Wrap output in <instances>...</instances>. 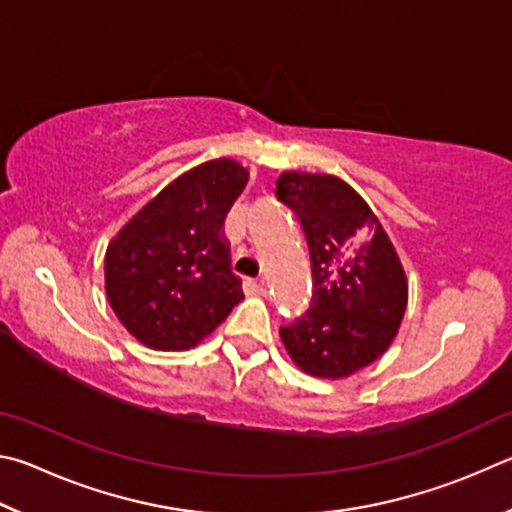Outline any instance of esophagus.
<instances>
[{
	"instance_id": "obj_1",
	"label": "esophagus",
	"mask_w": 512,
	"mask_h": 512,
	"mask_svg": "<svg viewBox=\"0 0 512 512\" xmlns=\"http://www.w3.org/2000/svg\"><path fill=\"white\" fill-rule=\"evenodd\" d=\"M242 290H245L247 297H265V283L263 281H254V279H247L242 283Z\"/></svg>"
}]
</instances>
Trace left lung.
<instances>
[{
    "label": "left lung",
    "mask_w": 512,
    "mask_h": 512,
    "mask_svg": "<svg viewBox=\"0 0 512 512\" xmlns=\"http://www.w3.org/2000/svg\"><path fill=\"white\" fill-rule=\"evenodd\" d=\"M276 197L297 213L312 263V303L281 328V342L312 378H348L396 339L409 299L405 267L378 215L344 179L285 170Z\"/></svg>",
    "instance_id": "left-lung-1"
}]
</instances>
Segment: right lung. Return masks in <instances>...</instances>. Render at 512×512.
I'll use <instances>...</instances> for the list:
<instances>
[{
	"label": "right lung",
	"mask_w": 512,
	"mask_h": 512,
	"mask_svg": "<svg viewBox=\"0 0 512 512\" xmlns=\"http://www.w3.org/2000/svg\"><path fill=\"white\" fill-rule=\"evenodd\" d=\"M236 159L204 161L141 206L105 251V294L125 330L155 351H188L245 299L222 222L245 191Z\"/></svg>",
	"instance_id": "add662e5"
}]
</instances>
